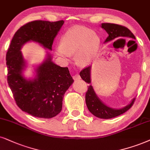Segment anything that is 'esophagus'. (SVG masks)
I'll return each instance as SVG.
<instances>
[{
  "label": "esophagus",
  "mask_w": 150,
  "mask_h": 150,
  "mask_svg": "<svg viewBox=\"0 0 150 150\" xmlns=\"http://www.w3.org/2000/svg\"><path fill=\"white\" fill-rule=\"evenodd\" d=\"M73 79L74 80H78V79H79L81 78V77L79 76V74H76V75H73Z\"/></svg>",
  "instance_id": "1"
}]
</instances>
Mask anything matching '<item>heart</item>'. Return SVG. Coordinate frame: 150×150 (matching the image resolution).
Returning a JSON list of instances; mask_svg holds the SVG:
<instances>
[{
	"mask_svg": "<svg viewBox=\"0 0 150 150\" xmlns=\"http://www.w3.org/2000/svg\"><path fill=\"white\" fill-rule=\"evenodd\" d=\"M100 44L98 36L84 27H73L68 30L61 39V44L56 48L59 56L67 59L75 53V60L81 65L92 62L97 54Z\"/></svg>",
	"mask_w": 150,
	"mask_h": 150,
	"instance_id": "b5f03b06",
	"label": "heart"
}]
</instances>
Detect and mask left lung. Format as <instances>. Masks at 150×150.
<instances>
[{"label": "left lung", "mask_w": 150, "mask_h": 150, "mask_svg": "<svg viewBox=\"0 0 150 150\" xmlns=\"http://www.w3.org/2000/svg\"><path fill=\"white\" fill-rule=\"evenodd\" d=\"M101 27L106 30V32L109 35V37L107 38L105 42H109L110 41L114 40L115 39L119 37H130L132 39H135V36L134 34L125 26L120 25L113 23H102ZM91 66H87L82 69L79 73L81 79L84 80L86 83L90 85L88 86V90L86 93V104L88 107V111L94 115L95 116L103 119L113 118L116 116H118L122 113L127 111L132 107L135 101L136 98H134L129 105L126 106L125 107L120 109H114L110 108L105 105V104L100 100L95 93L92 85L91 84Z\"/></svg>", "instance_id": "left-lung-1"}]
</instances>
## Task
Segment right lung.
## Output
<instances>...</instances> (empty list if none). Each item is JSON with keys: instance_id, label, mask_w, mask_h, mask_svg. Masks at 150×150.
I'll return each mask as SVG.
<instances>
[{"instance_id": "obj_1", "label": "right lung", "mask_w": 150, "mask_h": 150, "mask_svg": "<svg viewBox=\"0 0 150 150\" xmlns=\"http://www.w3.org/2000/svg\"><path fill=\"white\" fill-rule=\"evenodd\" d=\"M63 24L64 21L28 23L16 32L7 52V83L15 102L22 111L35 117L51 118L61 112L64 93L74 80L69 69L53 63L50 54L37 68L35 79H25L21 74L25 62L21 48L34 41L52 50L54 37Z\"/></svg>"}]
</instances>
